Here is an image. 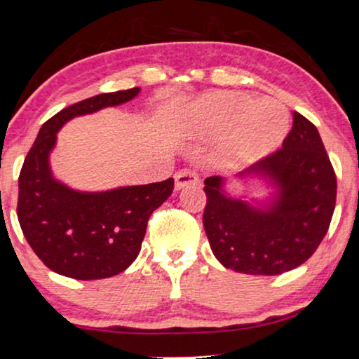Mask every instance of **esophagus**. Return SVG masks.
Listing matches in <instances>:
<instances>
[{"label":"esophagus","instance_id":"1","mask_svg":"<svg viewBox=\"0 0 359 359\" xmlns=\"http://www.w3.org/2000/svg\"><path fill=\"white\" fill-rule=\"evenodd\" d=\"M174 179H175V189L177 190H182L185 187H189V185L198 184V175L190 169H184V170L177 172Z\"/></svg>","mask_w":359,"mask_h":359}]
</instances>
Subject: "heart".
Instances as JSON below:
<instances>
[{
	"label": "heart",
	"mask_w": 359,
	"mask_h": 359,
	"mask_svg": "<svg viewBox=\"0 0 359 359\" xmlns=\"http://www.w3.org/2000/svg\"><path fill=\"white\" fill-rule=\"evenodd\" d=\"M290 114L276 100L213 92L198 100L187 114V133L195 137L221 136L223 159H259L277 149L287 136Z\"/></svg>",
	"instance_id": "1"
}]
</instances>
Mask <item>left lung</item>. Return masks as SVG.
Instances as JSON below:
<instances>
[{
	"instance_id": "obj_1",
	"label": "left lung",
	"mask_w": 359,
	"mask_h": 359,
	"mask_svg": "<svg viewBox=\"0 0 359 359\" xmlns=\"http://www.w3.org/2000/svg\"><path fill=\"white\" fill-rule=\"evenodd\" d=\"M283 149L235 179L205 180L203 226L213 255L226 269L277 276L313 255L332 222L337 177L318 130L294 111ZM245 189L233 196L227 185ZM264 189L256 198L252 192Z\"/></svg>"
}]
</instances>
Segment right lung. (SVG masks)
Masks as SVG:
<instances>
[{
    "instance_id": "1",
    "label": "right lung",
    "mask_w": 359,
    "mask_h": 359,
    "mask_svg": "<svg viewBox=\"0 0 359 359\" xmlns=\"http://www.w3.org/2000/svg\"><path fill=\"white\" fill-rule=\"evenodd\" d=\"M141 88L102 93L64 108L42 124L19 174L18 218L32 251L57 274L104 279L128 269L141 251L147 219L174 190V179L108 190H79L57 179L50 156L70 119L119 107Z\"/></svg>"
}]
</instances>
